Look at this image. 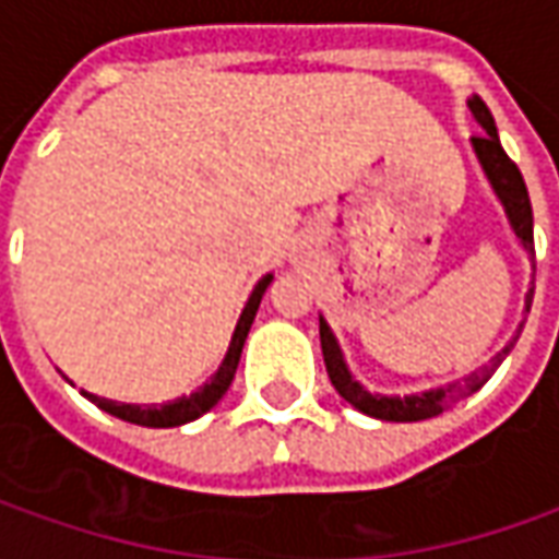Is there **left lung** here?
Here are the masks:
<instances>
[{"instance_id":"1","label":"left lung","mask_w":559,"mask_h":559,"mask_svg":"<svg viewBox=\"0 0 559 559\" xmlns=\"http://www.w3.org/2000/svg\"><path fill=\"white\" fill-rule=\"evenodd\" d=\"M468 111L472 118L478 121V127L484 133L472 136V152L478 157L480 169L490 182L492 194L496 200L502 203V213H506V222L511 234L518 237L521 249L530 258V288H526V298H523V319L521 325L514 329V334L508 337V344L492 356L484 368L465 374L463 380L456 383H448V386H435V390H423V392H411V395H383V392H371L365 383H359L349 365L344 359V349L337 344L334 331L325 322V317H319V341H322V356H325V368H329L331 386L337 390V395L349 402L356 411L368 414L374 419H386V423H417V419H429L438 417L441 411H448L450 404H456L465 395L478 392L487 380L492 377V371L506 361V356L514 349L518 337H521L523 322H526V313L533 307V276H536V249H533V203H530V191H526V182H523L521 169L518 164L506 155L502 142H499V130H496V121H492L490 109L487 103L480 99L478 94L468 96Z\"/></svg>"}]
</instances>
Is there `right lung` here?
<instances>
[{"label":"right lung","mask_w":559,"mask_h":559,"mask_svg":"<svg viewBox=\"0 0 559 559\" xmlns=\"http://www.w3.org/2000/svg\"><path fill=\"white\" fill-rule=\"evenodd\" d=\"M273 283V273H264L261 280H258V286L252 288V295H249V301L242 307L240 319H237V329L230 334V344L228 353H225V359L218 365V371H215L203 386L191 392V395H179V399H173L167 404H124V402H111V399H99L94 392H84L81 395L84 399H91V402L99 407V411H106L111 417L127 419V423H136V426H148V429H173V426H185V423H191V419L203 417L210 407L222 402V395L228 392L230 380L237 374V365H240V353L242 344H246V334L252 329V322H255L258 307H261V298H264V292Z\"/></svg>","instance_id":"obj_1"}]
</instances>
